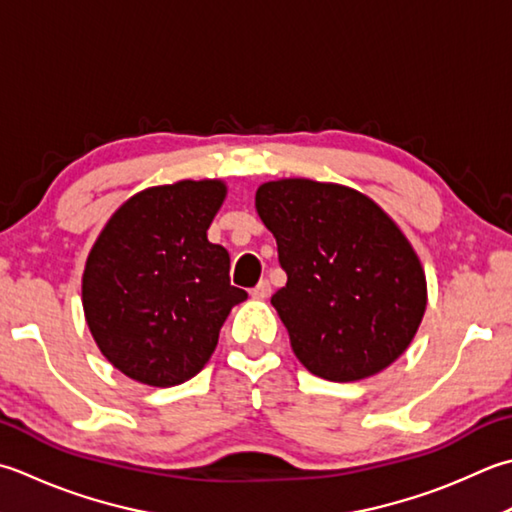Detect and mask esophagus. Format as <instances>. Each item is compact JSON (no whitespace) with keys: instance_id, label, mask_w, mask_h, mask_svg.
Segmentation results:
<instances>
[{"instance_id":"34e87169","label":"esophagus","mask_w":512,"mask_h":512,"mask_svg":"<svg viewBox=\"0 0 512 512\" xmlns=\"http://www.w3.org/2000/svg\"><path fill=\"white\" fill-rule=\"evenodd\" d=\"M268 295H270L268 279H262V282H259L253 290H250V297H253V299H266Z\"/></svg>"}]
</instances>
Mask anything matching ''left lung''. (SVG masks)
<instances>
[{
	"mask_svg": "<svg viewBox=\"0 0 512 512\" xmlns=\"http://www.w3.org/2000/svg\"><path fill=\"white\" fill-rule=\"evenodd\" d=\"M255 208L286 270L270 304L299 362L328 382L393 364L426 310L424 268L393 219L357 190L313 179L266 182Z\"/></svg>",
	"mask_w": 512,
	"mask_h": 512,
	"instance_id": "1",
	"label": "left lung"
}]
</instances>
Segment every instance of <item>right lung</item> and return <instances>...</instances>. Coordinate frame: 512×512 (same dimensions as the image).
Wrapping results in <instances>:
<instances>
[{
    "instance_id": "1",
    "label": "right lung",
    "mask_w": 512,
    "mask_h": 512,
    "mask_svg": "<svg viewBox=\"0 0 512 512\" xmlns=\"http://www.w3.org/2000/svg\"><path fill=\"white\" fill-rule=\"evenodd\" d=\"M219 179L146 188L108 219L86 259V324L117 370L148 386H177L213 355L230 308V257L206 230L224 204Z\"/></svg>"
}]
</instances>
